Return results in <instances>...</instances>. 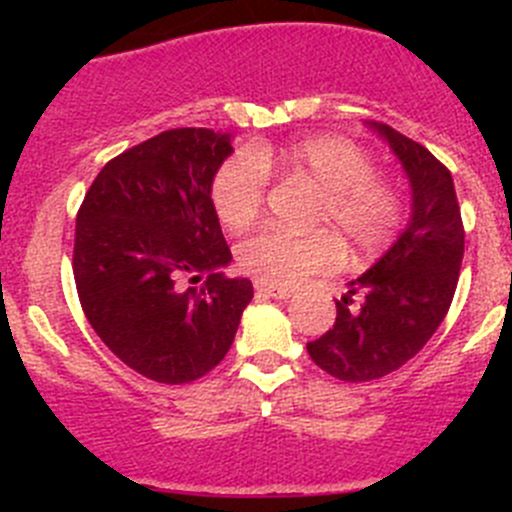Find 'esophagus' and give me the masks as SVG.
<instances>
[{
	"instance_id": "esophagus-1",
	"label": "esophagus",
	"mask_w": 512,
	"mask_h": 512,
	"mask_svg": "<svg viewBox=\"0 0 512 512\" xmlns=\"http://www.w3.org/2000/svg\"><path fill=\"white\" fill-rule=\"evenodd\" d=\"M255 289L260 294H267V297H272V299H289L294 294L292 289L277 287V285H267V282H255Z\"/></svg>"
}]
</instances>
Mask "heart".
Returning a JSON list of instances; mask_svg holds the SVG:
<instances>
[{
	"label": "heart",
	"mask_w": 512,
	"mask_h": 512,
	"mask_svg": "<svg viewBox=\"0 0 512 512\" xmlns=\"http://www.w3.org/2000/svg\"><path fill=\"white\" fill-rule=\"evenodd\" d=\"M267 168L317 190L309 225L332 230L354 260L381 255L401 232L404 200L399 190L376 175V163L359 146L337 136L304 138L277 153L255 146L227 158L215 173L213 203L230 230H245L262 213ZM337 257V240L324 230L294 235L267 227L237 247L242 270L267 285H297L314 272L329 270Z\"/></svg>",
	"instance_id": "b5f03b06"
}]
</instances>
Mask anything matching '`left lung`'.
<instances>
[{
	"label": "left lung",
	"instance_id": "left-lung-1",
	"mask_svg": "<svg viewBox=\"0 0 512 512\" xmlns=\"http://www.w3.org/2000/svg\"><path fill=\"white\" fill-rule=\"evenodd\" d=\"M366 126L389 143L409 178L411 218L394 245L349 282L334 327L307 344L319 369L349 384L396 371L441 327L458 285L466 237L446 165L386 123Z\"/></svg>",
	"mask_w": 512,
	"mask_h": 512
}]
</instances>
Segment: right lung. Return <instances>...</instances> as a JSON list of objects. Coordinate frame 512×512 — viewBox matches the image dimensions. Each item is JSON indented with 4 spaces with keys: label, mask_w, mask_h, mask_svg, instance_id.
<instances>
[{
    "label": "right lung",
    "mask_w": 512,
    "mask_h": 512,
    "mask_svg": "<svg viewBox=\"0 0 512 512\" xmlns=\"http://www.w3.org/2000/svg\"><path fill=\"white\" fill-rule=\"evenodd\" d=\"M232 133L173 128L108 160L76 215L74 280L86 319L118 359L158 384L223 361L252 282L232 262L213 180ZM204 280L198 288L182 282Z\"/></svg>",
    "instance_id": "right-lung-1"
}]
</instances>
